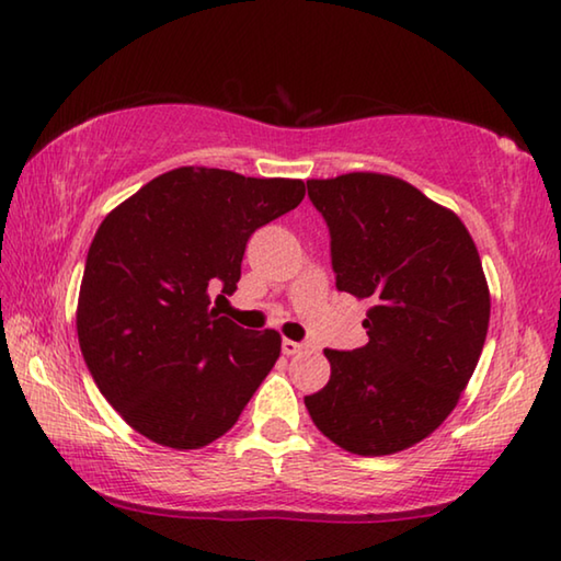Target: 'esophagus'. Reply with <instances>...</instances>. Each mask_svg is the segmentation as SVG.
<instances>
[{
    "mask_svg": "<svg viewBox=\"0 0 561 561\" xmlns=\"http://www.w3.org/2000/svg\"><path fill=\"white\" fill-rule=\"evenodd\" d=\"M304 346L301 344H297V341H291V339H284L282 341V354L284 356H294V354H299Z\"/></svg>",
    "mask_w": 561,
    "mask_h": 561,
    "instance_id": "34e87169",
    "label": "esophagus"
}]
</instances>
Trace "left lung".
Masks as SVG:
<instances>
[{
  "label": "left lung",
  "mask_w": 561,
  "mask_h": 561,
  "mask_svg": "<svg viewBox=\"0 0 561 561\" xmlns=\"http://www.w3.org/2000/svg\"><path fill=\"white\" fill-rule=\"evenodd\" d=\"M327 220L336 289L374 304L368 344L327 348L329 383L307 396L317 428L356 455H391L438 428L478 366L490 289L470 232L401 178L307 180Z\"/></svg>",
  "instance_id": "1"
}]
</instances>
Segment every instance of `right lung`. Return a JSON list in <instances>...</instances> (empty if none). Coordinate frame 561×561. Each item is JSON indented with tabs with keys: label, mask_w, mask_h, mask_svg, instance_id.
Masks as SVG:
<instances>
[{
	"label": "right lung",
	"mask_w": 561,
	"mask_h": 561,
	"mask_svg": "<svg viewBox=\"0 0 561 561\" xmlns=\"http://www.w3.org/2000/svg\"><path fill=\"white\" fill-rule=\"evenodd\" d=\"M301 201V180L187 165L106 215L89 247L76 331L99 391L133 431L195 450L237 423L282 336L237 327L210 294L237 289L252 232Z\"/></svg>",
	"instance_id": "1"
}]
</instances>
